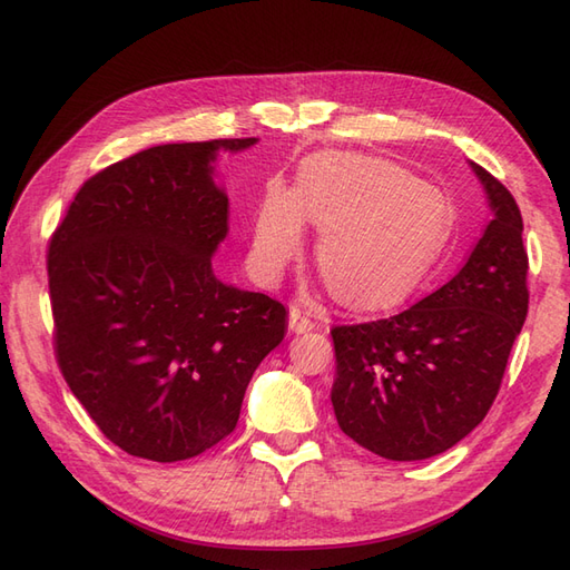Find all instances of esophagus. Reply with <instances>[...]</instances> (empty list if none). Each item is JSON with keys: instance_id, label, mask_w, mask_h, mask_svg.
Returning <instances> with one entry per match:
<instances>
[{"instance_id": "obj_1", "label": "esophagus", "mask_w": 570, "mask_h": 570, "mask_svg": "<svg viewBox=\"0 0 570 570\" xmlns=\"http://www.w3.org/2000/svg\"><path fill=\"white\" fill-rule=\"evenodd\" d=\"M314 326H316V318L309 309L299 307V304H293V307H289V328L295 333H307Z\"/></svg>"}]
</instances>
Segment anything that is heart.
<instances>
[{
    "instance_id": "b5f03b06",
    "label": "heart",
    "mask_w": 570,
    "mask_h": 570,
    "mask_svg": "<svg viewBox=\"0 0 570 570\" xmlns=\"http://www.w3.org/2000/svg\"><path fill=\"white\" fill-rule=\"evenodd\" d=\"M322 232L316 263L326 287L353 307L409 297L435 266L450 210L435 188L394 164L363 157H316L295 196L271 188L254 229V263L275 277L295 258L304 220Z\"/></svg>"
}]
</instances>
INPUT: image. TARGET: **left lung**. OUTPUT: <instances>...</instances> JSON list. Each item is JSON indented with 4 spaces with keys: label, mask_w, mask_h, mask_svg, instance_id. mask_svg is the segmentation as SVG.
Returning a JSON list of instances; mask_svg holds the SVG:
<instances>
[{
    "label": "left lung",
    "mask_w": 570,
    "mask_h": 570,
    "mask_svg": "<svg viewBox=\"0 0 570 570\" xmlns=\"http://www.w3.org/2000/svg\"><path fill=\"white\" fill-rule=\"evenodd\" d=\"M493 219L450 283L394 316L333 326L331 404L341 430L384 460L450 450L489 413L524 324L527 252L510 190L469 161Z\"/></svg>",
    "instance_id": "obj_1"
}]
</instances>
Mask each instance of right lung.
I'll list each match as a JSON object with an SVG mask.
<instances>
[{"label":"right lung","instance_id":"1","mask_svg":"<svg viewBox=\"0 0 570 570\" xmlns=\"http://www.w3.org/2000/svg\"><path fill=\"white\" fill-rule=\"evenodd\" d=\"M256 142L159 145L110 164L50 239L55 357L91 421L132 456L180 462L225 440L285 338L281 302L213 273L229 232L213 161Z\"/></svg>","mask_w":570,"mask_h":570}]
</instances>
